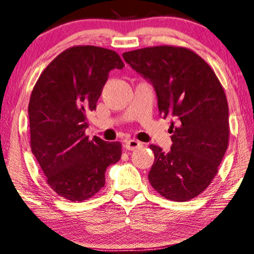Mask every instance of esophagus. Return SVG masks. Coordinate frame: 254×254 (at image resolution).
Returning <instances> with one entry per match:
<instances>
[{
  "label": "esophagus",
  "instance_id": "obj_1",
  "mask_svg": "<svg viewBox=\"0 0 254 254\" xmlns=\"http://www.w3.org/2000/svg\"><path fill=\"white\" fill-rule=\"evenodd\" d=\"M140 143L138 140H134V139H130V140H127V141H125V144H124V148L125 150H127V151H133V150H136V148H138L140 146Z\"/></svg>",
  "mask_w": 254,
  "mask_h": 254
}]
</instances>
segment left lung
Instances as JSON below:
<instances>
[{"label": "left lung", "instance_id": "left-lung-1", "mask_svg": "<svg viewBox=\"0 0 254 254\" xmlns=\"http://www.w3.org/2000/svg\"><path fill=\"white\" fill-rule=\"evenodd\" d=\"M123 58L153 84L161 116L175 122L168 153L150 145L154 162L148 181L167 200H191L214 180L228 148L224 89L211 67L187 47H145L125 52Z\"/></svg>", "mask_w": 254, "mask_h": 254}]
</instances>
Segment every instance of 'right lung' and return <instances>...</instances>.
I'll list each match as a JSON object with an SVG mask.
<instances>
[{
    "instance_id": "right-lung-1",
    "label": "right lung",
    "mask_w": 254,
    "mask_h": 254,
    "mask_svg": "<svg viewBox=\"0 0 254 254\" xmlns=\"http://www.w3.org/2000/svg\"><path fill=\"white\" fill-rule=\"evenodd\" d=\"M124 63L113 50L72 46L43 70L29 102L30 146L46 182L65 200L92 198L106 184L108 166L122 155L120 141L86 136L108 74Z\"/></svg>"
}]
</instances>
